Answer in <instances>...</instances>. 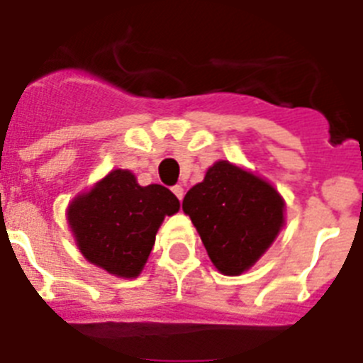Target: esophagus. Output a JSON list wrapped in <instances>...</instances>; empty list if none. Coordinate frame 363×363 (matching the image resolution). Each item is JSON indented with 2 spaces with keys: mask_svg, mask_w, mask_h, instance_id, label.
Wrapping results in <instances>:
<instances>
[{
  "mask_svg": "<svg viewBox=\"0 0 363 363\" xmlns=\"http://www.w3.org/2000/svg\"><path fill=\"white\" fill-rule=\"evenodd\" d=\"M172 191H173V194H175V197H177L179 201H182V197H184V188H182L181 184L173 186V188H172Z\"/></svg>",
  "mask_w": 363,
  "mask_h": 363,
  "instance_id": "1",
  "label": "esophagus"
}]
</instances>
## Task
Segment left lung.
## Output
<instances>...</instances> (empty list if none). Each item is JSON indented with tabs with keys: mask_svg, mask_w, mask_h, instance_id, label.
I'll return each mask as SVG.
<instances>
[{
	"mask_svg": "<svg viewBox=\"0 0 363 363\" xmlns=\"http://www.w3.org/2000/svg\"><path fill=\"white\" fill-rule=\"evenodd\" d=\"M219 272L239 276L263 256L285 223V203L257 175L219 160L182 201Z\"/></svg>",
	"mask_w": 363,
	"mask_h": 363,
	"instance_id": "obj_1",
	"label": "left lung"
}]
</instances>
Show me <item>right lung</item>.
I'll use <instances>...</instances> for the list:
<instances>
[{"label": "right lung", "mask_w": 363, "mask_h": 363, "mask_svg": "<svg viewBox=\"0 0 363 363\" xmlns=\"http://www.w3.org/2000/svg\"><path fill=\"white\" fill-rule=\"evenodd\" d=\"M179 206L168 188L140 186L128 169H113L69 204L67 220L89 263L118 277H137L164 217Z\"/></svg>", "instance_id": "add662e5"}]
</instances>
